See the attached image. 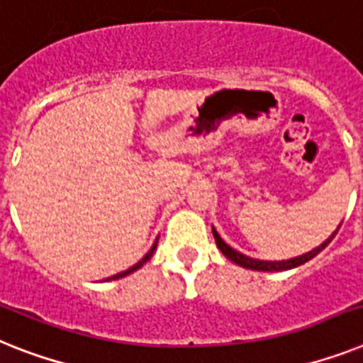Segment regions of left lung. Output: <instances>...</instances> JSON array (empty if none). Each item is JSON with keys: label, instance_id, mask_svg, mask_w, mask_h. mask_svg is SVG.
I'll return each mask as SVG.
<instances>
[{"label": "left lung", "instance_id": "1", "mask_svg": "<svg viewBox=\"0 0 363 363\" xmlns=\"http://www.w3.org/2000/svg\"><path fill=\"white\" fill-rule=\"evenodd\" d=\"M340 230V228H337ZM337 230L334 233H332L330 238L326 239L323 245H319L317 248H313L311 252L308 254H302V256L298 257H293V259H287V262H262V259H252V257L245 256V254L238 252V250H233L232 247H228L226 242L220 239V235H218L217 232H215L213 228V238H215V242H217L218 250L224 254V256L228 257V259H232L233 263H238V265H241V267L245 269H252V271H287V269H293V267H298V265H302V263H306L308 259H311V257H315L317 254L321 252L323 248L328 245V242L332 241V239L336 238Z\"/></svg>", "mask_w": 363, "mask_h": 363}]
</instances>
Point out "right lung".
Returning <instances> with one entry per match:
<instances>
[{
	"instance_id": "1",
	"label": "right lung",
	"mask_w": 363,
	"mask_h": 363,
	"mask_svg": "<svg viewBox=\"0 0 363 363\" xmlns=\"http://www.w3.org/2000/svg\"><path fill=\"white\" fill-rule=\"evenodd\" d=\"M155 247H157V241L154 242V247L150 248V252L146 254V256L143 257V259H140L139 263H135L133 267H130V269H128V271H124V272H118V274H115V277H111V278H106V280H116V278H122V277H125V274H130V272H133V271H137V269H140V267H143V265H145V263L148 262L150 257L154 256V252H155Z\"/></svg>"
}]
</instances>
